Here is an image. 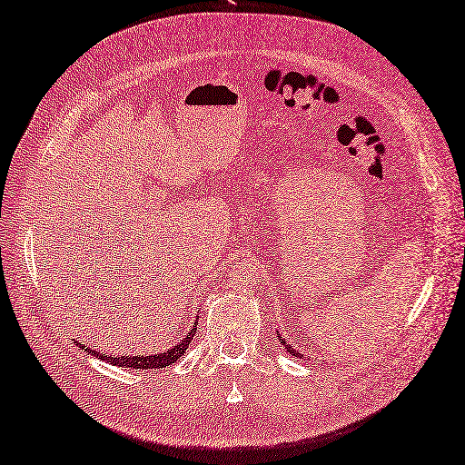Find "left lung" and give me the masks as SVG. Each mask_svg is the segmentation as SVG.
<instances>
[{
  "label": "left lung",
  "instance_id": "8db88e82",
  "mask_svg": "<svg viewBox=\"0 0 465 465\" xmlns=\"http://www.w3.org/2000/svg\"><path fill=\"white\" fill-rule=\"evenodd\" d=\"M279 340H281V336H279ZM281 343H282V346H284V350H287V351H289L291 355H294V357H296V355H299V353H296V351L292 350V346H291V343H289V341H284V340H281Z\"/></svg>",
  "mask_w": 465,
  "mask_h": 465
}]
</instances>
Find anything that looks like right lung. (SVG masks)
Listing matches in <instances>:
<instances>
[{
	"instance_id": "obj_1",
	"label": "right lung",
	"mask_w": 465,
	"mask_h": 465,
	"mask_svg": "<svg viewBox=\"0 0 465 465\" xmlns=\"http://www.w3.org/2000/svg\"><path fill=\"white\" fill-rule=\"evenodd\" d=\"M194 331H196V328L190 330L188 336H186L181 343H176V346H173L169 351L157 353V355H122V357H108L105 353H100V351H96V350L82 346V343H78V341H74V343H76V346L84 348L88 353L96 355L98 360H104V361H108V363H112V365H117V367H134V369H149V371H151V369H163V367H166V365H171V363H174V361L178 360V357L184 355V351L188 350V343L193 341V338H194Z\"/></svg>"
}]
</instances>
